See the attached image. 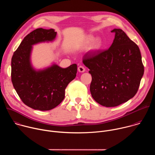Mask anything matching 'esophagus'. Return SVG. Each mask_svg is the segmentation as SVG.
Masks as SVG:
<instances>
[{"mask_svg":"<svg viewBox=\"0 0 155 155\" xmlns=\"http://www.w3.org/2000/svg\"><path fill=\"white\" fill-rule=\"evenodd\" d=\"M78 71L80 72H84L85 71V68L83 67V65H80L78 68Z\"/></svg>","mask_w":155,"mask_h":155,"instance_id":"esophagus-1","label":"esophagus"}]
</instances>
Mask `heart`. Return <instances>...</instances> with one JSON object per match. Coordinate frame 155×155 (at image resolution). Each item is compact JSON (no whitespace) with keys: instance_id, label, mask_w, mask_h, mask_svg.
Masks as SVG:
<instances>
[{"instance_id":"obj_1","label":"heart","mask_w":155,"mask_h":155,"mask_svg":"<svg viewBox=\"0 0 155 155\" xmlns=\"http://www.w3.org/2000/svg\"><path fill=\"white\" fill-rule=\"evenodd\" d=\"M94 39V37L92 35H89L86 40V44H90V43H91L92 40ZM102 45V41L101 40V38L97 37L96 38H95L94 40V41L92 43L91 45V48L94 50H98L99 49Z\"/></svg>"}]
</instances>
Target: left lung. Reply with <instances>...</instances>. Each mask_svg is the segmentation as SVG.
<instances>
[{"instance_id": "1", "label": "left lung", "mask_w": 155, "mask_h": 155, "mask_svg": "<svg viewBox=\"0 0 155 155\" xmlns=\"http://www.w3.org/2000/svg\"><path fill=\"white\" fill-rule=\"evenodd\" d=\"M111 32L115 35L108 49L89 51L83 58L92 76L91 96L107 107L118 106L133 97L144 72L139 47L123 30Z\"/></svg>"}]
</instances>
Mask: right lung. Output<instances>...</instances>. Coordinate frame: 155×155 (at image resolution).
<instances>
[{"label":"right lung","instance_id":"obj_1","mask_svg":"<svg viewBox=\"0 0 155 155\" xmlns=\"http://www.w3.org/2000/svg\"><path fill=\"white\" fill-rule=\"evenodd\" d=\"M56 34L53 29L33 31L24 38L12 58L13 87L23 102L34 110L46 111L58 106L64 99L66 87L76 77V64L65 69L53 64L40 71L31 64L32 45L53 41Z\"/></svg>","mask_w":155,"mask_h":155}]
</instances>
